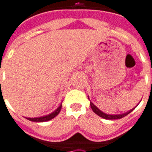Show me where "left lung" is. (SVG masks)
<instances>
[{
  "label": "left lung",
  "instance_id": "obj_1",
  "mask_svg": "<svg viewBox=\"0 0 152 152\" xmlns=\"http://www.w3.org/2000/svg\"><path fill=\"white\" fill-rule=\"evenodd\" d=\"M90 105H91V109H92V111L96 113V115H98L99 116H100V117L104 118V119H106V120H117V119H121V118L124 117L125 115H128L130 112H132L133 111V110L135 109V108H133V109H132L131 111H129V112H127V113H124V114H121V115H107V114H105V113H104L103 112H101L100 110L97 107H96L94 104H92L91 102H90Z\"/></svg>",
  "mask_w": 152,
  "mask_h": 152
}]
</instances>
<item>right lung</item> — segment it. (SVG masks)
Returning <instances> with one entry per match:
<instances>
[{"instance_id": "add662e5", "label": "right lung", "mask_w": 152, "mask_h": 152, "mask_svg": "<svg viewBox=\"0 0 152 152\" xmlns=\"http://www.w3.org/2000/svg\"><path fill=\"white\" fill-rule=\"evenodd\" d=\"M61 107H62V105H60V107H58L57 109L54 111L53 112H52L51 114L48 115H45V116H42V117H38V118H26L27 120H30V121H33V122H45V121H48V120H52L54 117H56L57 115L60 112H61Z\"/></svg>"}]
</instances>
